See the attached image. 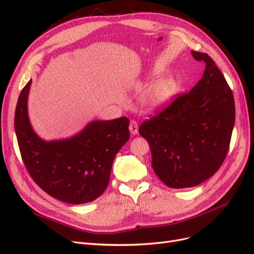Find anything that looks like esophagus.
<instances>
[{
    "mask_svg": "<svg viewBox=\"0 0 254 254\" xmlns=\"http://www.w3.org/2000/svg\"><path fill=\"white\" fill-rule=\"evenodd\" d=\"M128 128H129V131H130V134H131L132 136H135V135L138 134L139 127H138V124L135 122V120H130Z\"/></svg>",
    "mask_w": 254,
    "mask_h": 254,
    "instance_id": "obj_1",
    "label": "esophagus"
}]
</instances>
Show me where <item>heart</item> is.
I'll return each instance as SVG.
<instances>
[{
    "mask_svg": "<svg viewBox=\"0 0 254 254\" xmlns=\"http://www.w3.org/2000/svg\"><path fill=\"white\" fill-rule=\"evenodd\" d=\"M154 76V75H152ZM141 91L147 89V84L139 85ZM179 90V83L172 77L163 78L153 84L143 97V104L148 110H158L164 108L174 98Z\"/></svg>",
    "mask_w": 254,
    "mask_h": 254,
    "instance_id": "heart-1",
    "label": "heart"
}]
</instances>
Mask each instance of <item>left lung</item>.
<instances>
[{
	"mask_svg": "<svg viewBox=\"0 0 254 254\" xmlns=\"http://www.w3.org/2000/svg\"><path fill=\"white\" fill-rule=\"evenodd\" d=\"M191 56L206 64L202 79L139 127L149 143L153 171L171 189L193 188L214 175L235 126L234 96L223 74L207 53Z\"/></svg>",
	"mask_w": 254,
	"mask_h": 254,
	"instance_id": "left-lung-1",
	"label": "left lung"
}]
</instances>
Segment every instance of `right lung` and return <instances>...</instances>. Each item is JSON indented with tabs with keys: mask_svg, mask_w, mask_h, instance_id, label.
I'll return each mask as SVG.
<instances>
[{
	"mask_svg": "<svg viewBox=\"0 0 254 254\" xmlns=\"http://www.w3.org/2000/svg\"><path fill=\"white\" fill-rule=\"evenodd\" d=\"M32 80L21 90L14 126L22 161L34 181L62 202L95 201L110 180L114 157L129 139V120H93L76 135L46 141L34 130L28 111Z\"/></svg>",
	"mask_w": 254,
	"mask_h": 254,
	"instance_id": "add662e5",
	"label": "right lung"
}]
</instances>
